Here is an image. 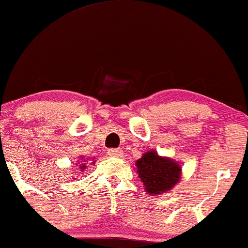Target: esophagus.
<instances>
[{"mask_svg": "<svg viewBox=\"0 0 248 248\" xmlns=\"http://www.w3.org/2000/svg\"><path fill=\"white\" fill-rule=\"evenodd\" d=\"M108 155L109 156H111V157H123V155H124V151H123V149H120V148H117V149H110L109 151H108Z\"/></svg>", "mask_w": 248, "mask_h": 248, "instance_id": "obj_1", "label": "esophagus"}]
</instances>
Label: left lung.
<instances>
[{
    "instance_id": "8db88e82",
    "label": "left lung",
    "mask_w": 248,
    "mask_h": 248,
    "mask_svg": "<svg viewBox=\"0 0 248 248\" xmlns=\"http://www.w3.org/2000/svg\"><path fill=\"white\" fill-rule=\"evenodd\" d=\"M136 166L147 194L151 196L169 191L182 176V167L178 162L171 158L159 156L155 150L146 151L136 161Z\"/></svg>"
}]
</instances>
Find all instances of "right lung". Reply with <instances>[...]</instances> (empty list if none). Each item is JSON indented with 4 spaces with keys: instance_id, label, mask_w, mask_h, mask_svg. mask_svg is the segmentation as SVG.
Returning <instances> with one entry per match:
<instances>
[{
    "instance_id": "add662e5",
    "label": "right lung",
    "mask_w": 248,
    "mask_h": 248,
    "mask_svg": "<svg viewBox=\"0 0 248 248\" xmlns=\"http://www.w3.org/2000/svg\"><path fill=\"white\" fill-rule=\"evenodd\" d=\"M79 163L80 164V165H79V169H80V170H84V169L88 168V166L86 165L87 162H86V164H83V162H81V161H78V162H77L78 165ZM92 164H94V161H92V162H91V165H92Z\"/></svg>"
}]
</instances>
